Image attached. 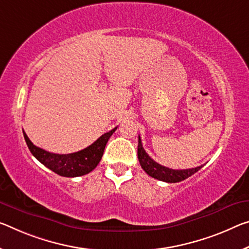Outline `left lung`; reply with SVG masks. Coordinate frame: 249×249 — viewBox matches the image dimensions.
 <instances>
[{
    "label": "left lung",
    "mask_w": 249,
    "mask_h": 249,
    "mask_svg": "<svg viewBox=\"0 0 249 249\" xmlns=\"http://www.w3.org/2000/svg\"><path fill=\"white\" fill-rule=\"evenodd\" d=\"M137 156H139V160L142 168H143L149 176H152L154 178L159 180L166 181V183H178V181L186 179L189 176L195 174L196 172H198L199 169L204 166V165H200L198 167L188 169H172L165 167L163 165L156 163V161L151 159L148 154L145 152L143 145H142L140 136L139 146H137Z\"/></svg>",
    "instance_id": "8db88e82"
}]
</instances>
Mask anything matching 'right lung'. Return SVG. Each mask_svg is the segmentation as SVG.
Here are the masks:
<instances>
[{
    "label": "right lung",
    "mask_w": 249,
    "mask_h": 249,
    "mask_svg": "<svg viewBox=\"0 0 249 249\" xmlns=\"http://www.w3.org/2000/svg\"><path fill=\"white\" fill-rule=\"evenodd\" d=\"M116 128L117 127L103 134L100 139L96 140L89 147L72 154L50 153L45 149L35 146L27 137L24 131H23V135H24L27 147L32 153V155L38 161H41L44 166L60 176L77 177L89 174L97 166V164L102 160V156H103L106 143L112 136V134L116 131Z\"/></svg>",
    "instance_id": "add662e5"
}]
</instances>
